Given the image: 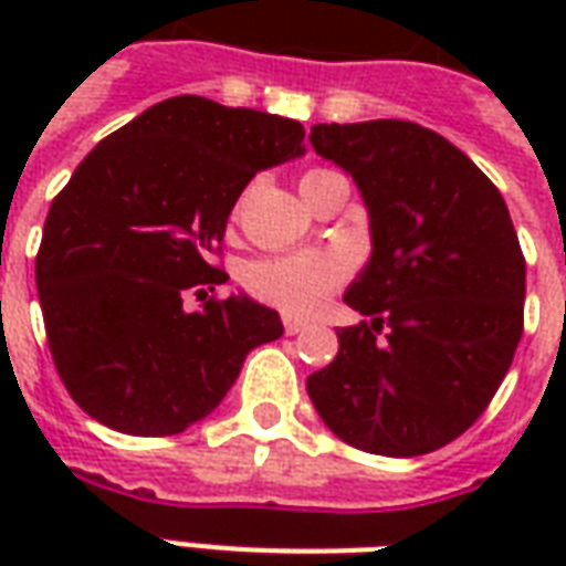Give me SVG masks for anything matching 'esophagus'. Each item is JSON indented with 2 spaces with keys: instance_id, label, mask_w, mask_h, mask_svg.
Masks as SVG:
<instances>
[{
  "instance_id": "1",
  "label": "esophagus",
  "mask_w": 566,
  "mask_h": 566,
  "mask_svg": "<svg viewBox=\"0 0 566 566\" xmlns=\"http://www.w3.org/2000/svg\"><path fill=\"white\" fill-rule=\"evenodd\" d=\"M303 331H306V321L291 318V315L284 318V333H287V336H296V333H303Z\"/></svg>"
}]
</instances>
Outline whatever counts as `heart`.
Returning a JSON list of instances; mask_svg holds the SVG:
<instances>
[{"label":"heart","mask_w":566,"mask_h":566,"mask_svg":"<svg viewBox=\"0 0 566 566\" xmlns=\"http://www.w3.org/2000/svg\"><path fill=\"white\" fill-rule=\"evenodd\" d=\"M324 169H312L303 175V185L312 178H321ZM345 279V260L339 254H291V258H266L251 263L245 272V284L251 294L266 300L284 312L306 315L321 306V300L331 294L336 284Z\"/></svg>","instance_id":"1"}]
</instances>
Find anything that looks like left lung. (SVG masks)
Wrapping results in <instances>:
<instances>
[{"instance_id":"8db88e82","label":"left lung","mask_w":566,"mask_h":566,"mask_svg":"<svg viewBox=\"0 0 566 566\" xmlns=\"http://www.w3.org/2000/svg\"><path fill=\"white\" fill-rule=\"evenodd\" d=\"M308 142L355 178L373 235L345 291L373 321L336 333L339 355L308 376V397L360 451L442 449L485 412L522 339L510 209L461 148L409 120L315 124Z\"/></svg>"}]
</instances>
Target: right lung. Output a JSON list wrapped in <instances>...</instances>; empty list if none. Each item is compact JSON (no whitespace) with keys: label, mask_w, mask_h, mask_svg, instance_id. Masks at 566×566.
Wrapping results in <instances>:
<instances>
[{"label":"right lung","mask_w":566,"mask_h":566,"mask_svg":"<svg viewBox=\"0 0 566 566\" xmlns=\"http://www.w3.org/2000/svg\"><path fill=\"white\" fill-rule=\"evenodd\" d=\"M291 117L202 96L150 105L81 160L44 221L35 284L72 400L133 437H172L218 409L251 348L284 333L251 296H181L227 282L211 266L245 185L306 154Z\"/></svg>","instance_id":"right-lung-1"}]
</instances>
